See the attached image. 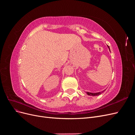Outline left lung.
<instances>
[{"instance_id":"8db88e82","label":"left lung","mask_w":135,"mask_h":135,"mask_svg":"<svg viewBox=\"0 0 135 135\" xmlns=\"http://www.w3.org/2000/svg\"><path fill=\"white\" fill-rule=\"evenodd\" d=\"M109 48V47L108 46ZM110 50V49H109ZM87 95H88L89 96H97V95H100V94L101 93V92H99V93H90V92H87Z\"/></svg>"}]
</instances>
